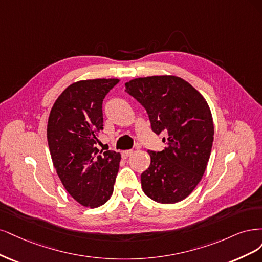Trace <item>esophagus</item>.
<instances>
[{
  "label": "esophagus",
  "mask_w": 262,
  "mask_h": 262,
  "mask_svg": "<svg viewBox=\"0 0 262 262\" xmlns=\"http://www.w3.org/2000/svg\"><path fill=\"white\" fill-rule=\"evenodd\" d=\"M132 155H133V150H125V151H123V152H122V157L124 159H127Z\"/></svg>",
  "instance_id": "1"
}]
</instances>
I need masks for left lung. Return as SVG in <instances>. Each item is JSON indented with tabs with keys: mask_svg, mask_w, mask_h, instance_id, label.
Instances as JSON below:
<instances>
[{
	"mask_svg": "<svg viewBox=\"0 0 262 262\" xmlns=\"http://www.w3.org/2000/svg\"><path fill=\"white\" fill-rule=\"evenodd\" d=\"M125 87L146 108L152 130L165 136L164 150L148 151L151 162L140 176L142 190L159 204L180 202L201 181L212 149L214 126L207 101L174 75L135 78Z\"/></svg>",
	"mask_w": 262,
	"mask_h": 262,
	"instance_id": "obj_1",
	"label": "left lung"
}]
</instances>
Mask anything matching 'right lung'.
<instances>
[{
	"mask_svg": "<svg viewBox=\"0 0 262 262\" xmlns=\"http://www.w3.org/2000/svg\"><path fill=\"white\" fill-rule=\"evenodd\" d=\"M119 81H75L58 96L49 115L47 137L56 173L67 192L87 208L110 199L119 172L121 154L97 148L103 129V99Z\"/></svg>",
	"mask_w": 262,
	"mask_h": 262,
	"instance_id": "1",
	"label": "right lung"
}]
</instances>
